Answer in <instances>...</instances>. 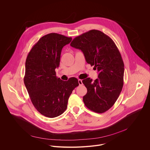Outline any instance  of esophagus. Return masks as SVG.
Returning a JSON list of instances; mask_svg holds the SVG:
<instances>
[{"label":"esophagus","instance_id":"1","mask_svg":"<svg viewBox=\"0 0 150 150\" xmlns=\"http://www.w3.org/2000/svg\"><path fill=\"white\" fill-rule=\"evenodd\" d=\"M78 82H79V85L80 86H82L83 84V81H82V80H80V79H79V80H78Z\"/></svg>","mask_w":150,"mask_h":150}]
</instances>
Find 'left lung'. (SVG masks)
<instances>
[{
  "instance_id": "obj_1",
  "label": "left lung",
  "mask_w": 150,
  "mask_h": 150,
  "mask_svg": "<svg viewBox=\"0 0 150 150\" xmlns=\"http://www.w3.org/2000/svg\"><path fill=\"white\" fill-rule=\"evenodd\" d=\"M70 45L81 50L88 64L94 66L98 78L83 80L87 89L83 96L86 107L103 113L112 107L124 85V64L121 54L113 40L98 30H91L75 38Z\"/></svg>"
}]
</instances>
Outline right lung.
<instances>
[{
    "instance_id": "add662e5",
    "label": "right lung",
    "mask_w": 150,
    "mask_h": 150,
    "mask_svg": "<svg viewBox=\"0 0 150 150\" xmlns=\"http://www.w3.org/2000/svg\"><path fill=\"white\" fill-rule=\"evenodd\" d=\"M71 38L51 33L41 38L29 52L25 62L24 84L36 109L43 115L54 118L67 108L73 90L79 84L75 77L63 81L56 76L62 48Z\"/></svg>"
}]
</instances>
